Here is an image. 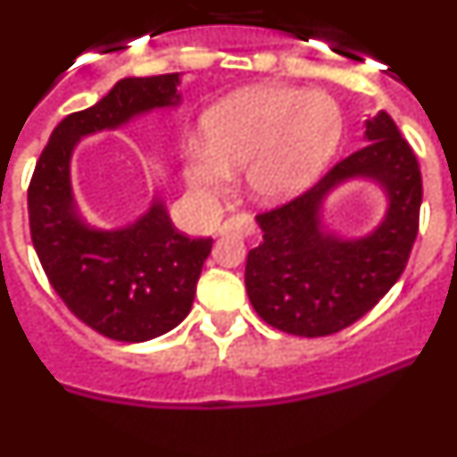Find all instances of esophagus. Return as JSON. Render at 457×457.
Instances as JSON below:
<instances>
[{"mask_svg": "<svg viewBox=\"0 0 457 457\" xmlns=\"http://www.w3.org/2000/svg\"><path fill=\"white\" fill-rule=\"evenodd\" d=\"M256 231V224H253V217L249 212H237V215H231L228 220L221 224L220 233L226 236V233H237V236H252Z\"/></svg>", "mask_w": 457, "mask_h": 457, "instance_id": "obj_1", "label": "esophagus"}]
</instances>
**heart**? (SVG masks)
<instances>
[{"label": "heart", "instance_id": "heart-1", "mask_svg": "<svg viewBox=\"0 0 457 457\" xmlns=\"http://www.w3.org/2000/svg\"><path fill=\"white\" fill-rule=\"evenodd\" d=\"M204 139L185 144V179L204 196L231 183L228 169L245 167L249 192L284 201L304 189L327 164L341 135V119L322 93L288 87L242 88L201 120Z\"/></svg>", "mask_w": 457, "mask_h": 457}]
</instances>
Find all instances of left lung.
Instances as JSON below:
<instances>
[{"label": "left lung", "mask_w": 457, "mask_h": 457, "mask_svg": "<svg viewBox=\"0 0 457 457\" xmlns=\"http://www.w3.org/2000/svg\"><path fill=\"white\" fill-rule=\"evenodd\" d=\"M366 141L313 187L256 215L263 242L249 252L245 286L258 316L278 332H341L389 293L410 261L423 199L417 155L386 112L366 120ZM353 175L378 179L390 210L373 237L345 243L320 231L317 210L334 184Z\"/></svg>", "instance_id": "left-lung-1"}]
</instances>
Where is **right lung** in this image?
I'll return each instance as SVG.
<instances>
[{"instance_id": "right-lung-1", "label": "right lung", "mask_w": 457, "mask_h": 457, "mask_svg": "<svg viewBox=\"0 0 457 457\" xmlns=\"http://www.w3.org/2000/svg\"><path fill=\"white\" fill-rule=\"evenodd\" d=\"M176 84L179 72L125 78L98 104L68 114L27 189L31 242L47 281L72 316L112 341H151L179 327L192 309L212 240L180 233L162 204L120 231L87 226L72 204L71 153L84 135L173 104Z\"/></svg>"}]
</instances>
